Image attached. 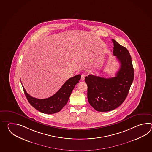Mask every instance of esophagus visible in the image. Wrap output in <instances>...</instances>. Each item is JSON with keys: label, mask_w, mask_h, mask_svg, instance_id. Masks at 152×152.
I'll list each match as a JSON object with an SVG mask.
<instances>
[{"label": "esophagus", "mask_w": 152, "mask_h": 152, "mask_svg": "<svg viewBox=\"0 0 152 152\" xmlns=\"http://www.w3.org/2000/svg\"><path fill=\"white\" fill-rule=\"evenodd\" d=\"M85 75H81V80H85Z\"/></svg>", "instance_id": "obj_1"}]
</instances>
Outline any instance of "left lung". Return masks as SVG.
<instances>
[{
    "instance_id": "8db88e82",
    "label": "left lung",
    "mask_w": 152,
    "mask_h": 152,
    "mask_svg": "<svg viewBox=\"0 0 152 152\" xmlns=\"http://www.w3.org/2000/svg\"><path fill=\"white\" fill-rule=\"evenodd\" d=\"M113 54L120 62L116 77L104 78L94 75L85 77L89 103L98 111L106 112L116 109L126 99L134 77L132 60L127 49L115 39Z\"/></svg>"
}]
</instances>
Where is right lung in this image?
<instances>
[{"mask_svg": "<svg viewBox=\"0 0 152 152\" xmlns=\"http://www.w3.org/2000/svg\"><path fill=\"white\" fill-rule=\"evenodd\" d=\"M80 78V75L69 78L52 97L42 99L30 96L22 85L26 98L32 107L42 113L53 114L59 112L65 107L75 85L79 83Z\"/></svg>", "mask_w": 152, "mask_h": 152, "instance_id": "right-lung-1", "label": "right lung"}]
</instances>
